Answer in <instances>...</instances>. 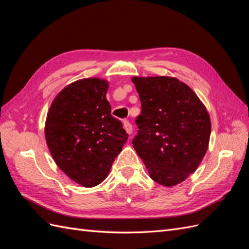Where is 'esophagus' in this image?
Instances as JSON below:
<instances>
[{
    "mask_svg": "<svg viewBox=\"0 0 249 249\" xmlns=\"http://www.w3.org/2000/svg\"><path fill=\"white\" fill-rule=\"evenodd\" d=\"M124 130L126 131L127 134H129V135L132 134L133 126H132V124H130L129 120H124Z\"/></svg>",
    "mask_w": 249,
    "mask_h": 249,
    "instance_id": "obj_1",
    "label": "esophagus"
}]
</instances>
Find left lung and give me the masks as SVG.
<instances>
[{
	"mask_svg": "<svg viewBox=\"0 0 249 249\" xmlns=\"http://www.w3.org/2000/svg\"><path fill=\"white\" fill-rule=\"evenodd\" d=\"M141 101L133 146L162 186L172 187L197 169L209 146L211 119L193 90L173 77H133Z\"/></svg>",
	"mask_w": 249,
	"mask_h": 249,
	"instance_id": "1",
	"label": "left lung"
}]
</instances>
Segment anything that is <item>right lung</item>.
Wrapping results in <instances>:
<instances>
[{"instance_id": "right-lung-1", "label": "right lung", "mask_w": 249, "mask_h": 249, "mask_svg": "<svg viewBox=\"0 0 249 249\" xmlns=\"http://www.w3.org/2000/svg\"><path fill=\"white\" fill-rule=\"evenodd\" d=\"M109 83L78 80L53 101L44 126L46 141L58 167L77 184L91 188L107 178L127 136L111 115Z\"/></svg>"}]
</instances>
